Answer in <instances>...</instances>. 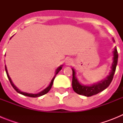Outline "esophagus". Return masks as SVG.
<instances>
[{
	"label": "esophagus",
	"mask_w": 123,
	"mask_h": 123,
	"mask_svg": "<svg viewBox=\"0 0 123 123\" xmlns=\"http://www.w3.org/2000/svg\"><path fill=\"white\" fill-rule=\"evenodd\" d=\"M73 60L71 58H68V59H67V60H66V62H65V64L67 65H71L73 64Z\"/></svg>",
	"instance_id": "1"
}]
</instances>
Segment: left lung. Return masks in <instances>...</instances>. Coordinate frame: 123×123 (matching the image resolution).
Returning a JSON list of instances; mask_svg holds the SVG:
<instances>
[{"instance_id": "obj_1", "label": "left lung", "mask_w": 123, "mask_h": 123, "mask_svg": "<svg viewBox=\"0 0 123 123\" xmlns=\"http://www.w3.org/2000/svg\"><path fill=\"white\" fill-rule=\"evenodd\" d=\"M113 42L115 40L113 39ZM113 63L111 67V70L109 75L105 79H103L102 81L94 84L92 85H83L81 84L78 81V78L76 76V71L74 69L72 68L73 71V80H72V87L74 91L76 92L78 94L82 95L86 97H91L92 95L97 94L99 92H102L105 89L108 87L110 84L111 82L112 81L113 78L114 74L116 71V68L118 63V54L117 47H115L114 50L113 51Z\"/></svg>"}]
</instances>
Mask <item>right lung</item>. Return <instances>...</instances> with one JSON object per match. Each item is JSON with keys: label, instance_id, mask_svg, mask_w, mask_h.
<instances>
[{"label": "right lung", "instance_id": "obj_1", "mask_svg": "<svg viewBox=\"0 0 123 123\" xmlns=\"http://www.w3.org/2000/svg\"><path fill=\"white\" fill-rule=\"evenodd\" d=\"M12 37H11V38H12ZM11 38H10V39H11ZM62 67H63V65H61V66H60V67H58V68H56V71H55V76H54V77L53 78V79H52V81H51L50 83V84H49V86L45 88V89H44L43 91H41V92H39V93H37V94H29V93H27V92H22V91H20V90H19L18 88H17V87L15 86V84H13V82L12 81V79H11V78H10V77L9 74H8V71H7V68H6V65H5V71H6V75H7V77H8V79H9V81H10V82L11 84H12V87H13L14 89L17 91L18 93H19V94H22V95H25V96L30 97H40V96H42V95H45V94H47V92H48L49 91H50V90L51 87H52V84H53V82H54V79H55V76H56V75L58 73V72L60 71L61 69H62Z\"/></svg>", "mask_w": 123, "mask_h": 123}]
</instances>
